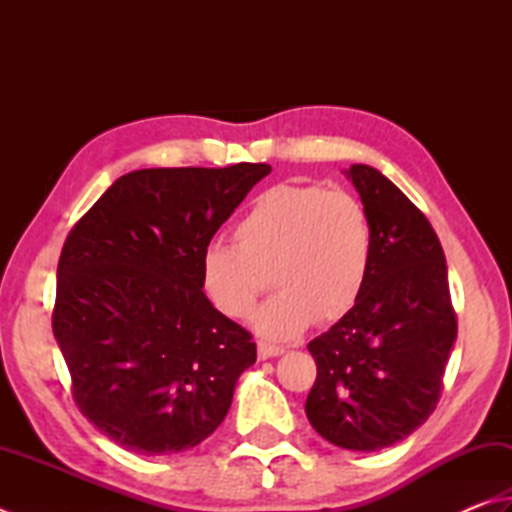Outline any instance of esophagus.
Returning a JSON list of instances; mask_svg holds the SVG:
<instances>
[{
	"instance_id": "34e87169",
	"label": "esophagus",
	"mask_w": 512,
	"mask_h": 512,
	"mask_svg": "<svg viewBox=\"0 0 512 512\" xmlns=\"http://www.w3.org/2000/svg\"><path fill=\"white\" fill-rule=\"evenodd\" d=\"M281 354H285V347H281V345H269V343H265V341H260L258 343V359H274V356H281Z\"/></svg>"
}]
</instances>
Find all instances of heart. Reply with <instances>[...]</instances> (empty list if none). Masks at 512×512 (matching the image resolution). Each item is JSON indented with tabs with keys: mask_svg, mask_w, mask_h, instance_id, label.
<instances>
[{
	"mask_svg": "<svg viewBox=\"0 0 512 512\" xmlns=\"http://www.w3.org/2000/svg\"><path fill=\"white\" fill-rule=\"evenodd\" d=\"M234 234L236 245L202 249V292L220 314L245 318L272 274L281 292L254 314L269 339H292L314 318L339 321L368 281L370 218L347 191L276 185L252 202Z\"/></svg>",
	"mask_w": 512,
	"mask_h": 512,
	"instance_id": "1",
	"label": "heart"
}]
</instances>
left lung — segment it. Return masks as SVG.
<instances>
[{
    "instance_id": "obj_1",
    "label": "left lung",
    "mask_w": 512,
    "mask_h": 512,
    "mask_svg": "<svg viewBox=\"0 0 512 512\" xmlns=\"http://www.w3.org/2000/svg\"><path fill=\"white\" fill-rule=\"evenodd\" d=\"M372 227L359 301L310 341L312 428L334 446L372 452L412 435L435 412L457 339L446 256L428 218L368 165L345 171Z\"/></svg>"
}]
</instances>
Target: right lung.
<instances>
[{
  "instance_id": "add662e5",
  "label": "right lung",
  "mask_w": 512,
  "mask_h": 512,
  "mask_svg": "<svg viewBox=\"0 0 512 512\" xmlns=\"http://www.w3.org/2000/svg\"><path fill=\"white\" fill-rule=\"evenodd\" d=\"M269 171H131L66 238L53 334L77 408L124 450H189L227 417L256 343L209 303L200 256Z\"/></svg>"
}]
</instances>
